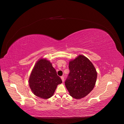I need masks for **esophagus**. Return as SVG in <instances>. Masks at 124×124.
Returning a JSON list of instances; mask_svg holds the SVG:
<instances>
[{
	"label": "esophagus",
	"mask_w": 124,
	"mask_h": 124,
	"mask_svg": "<svg viewBox=\"0 0 124 124\" xmlns=\"http://www.w3.org/2000/svg\"><path fill=\"white\" fill-rule=\"evenodd\" d=\"M61 79H62V82H64V76H61Z\"/></svg>",
	"instance_id": "obj_1"
}]
</instances>
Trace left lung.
Segmentation results:
<instances>
[{"mask_svg": "<svg viewBox=\"0 0 124 124\" xmlns=\"http://www.w3.org/2000/svg\"><path fill=\"white\" fill-rule=\"evenodd\" d=\"M69 74L65 84L70 95L79 99L86 96L94 88L97 72L93 63L86 57L79 55L69 64Z\"/></svg>", "mask_w": 124, "mask_h": 124, "instance_id": "8db88e82", "label": "left lung"}]
</instances>
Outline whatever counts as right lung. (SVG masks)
Wrapping results in <instances>:
<instances>
[{"mask_svg":"<svg viewBox=\"0 0 124 124\" xmlns=\"http://www.w3.org/2000/svg\"><path fill=\"white\" fill-rule=\"evenodd\" d=\"M62 82L51 62L44 59L37 62L29 78V85L32 92L44 99L53 95L57 85Z\"/></svg>","mask_w":124,"mask_h":124,"instance_id":"right-lung-1","label":"right lung"}]
</instances>
